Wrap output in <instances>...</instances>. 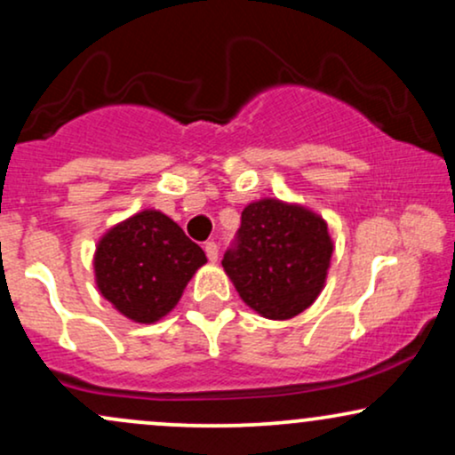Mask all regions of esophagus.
<instances>
[{
  "instance_id": "1",
  "label": "esophagus",
  "mask_w": 455,
  "mask_h": 455,
  "mask_svg": "<svg viewBox=\"0 0 455 455\" xmlns=\"http://www.w3.org/2000/svg\"><path fill=\"white\" fill-rule=\"evenodd\" d=\"M205 254H207V259L212 260V263H216V260H218V245L213 242H207L205 243Z\"/></svg>"
}]
</instances>
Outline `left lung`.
<instances>
[{"mask_svg":"<svg viewBox=\"0 0 455 455\" xmlns=\"http://www.w3.org/2000/svg\"><path fill=\"white\" fill-rule=\"evenodd\" d=\"M331 254L325 218L265 196L243 207L237 248L224 254L222 267L245 306L271 321H289L325 289Z\"/></svg>","mask_w":455,"mask_h":455,"instance_id":"obj_1","label":"left lung"}]
</instances>
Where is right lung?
I'll use <instances>...</instances> for the list:
<instances>
[{
  "label": "right lung",
  "instance_id": "right-lung-1",
  "mask_svg": "<svg viewBox=\"0 0 455 455\" xmlns=\"http://www.w3.org/2000/svg\"><path fill=\"white\" fill-rule=\"evenodd\" d=\"M207 263L201 245L158 210H140L98 239L93 275L104 299L128 321L151 325L180 304Z\"/></svg>",
  "mask_w": 455,
  "mask_h": 455
}]
</instances>
